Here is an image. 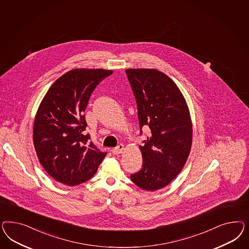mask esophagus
<instances>
[{"label":"esophagus","instance_id":"1","mask_svg":"<svg viewBox=\"0 0 249 249\" xmlns=\"http://www.w3.org/2000/svg\"><path fill=\"white\" fill-rule=\"evenodd\" d=\"M124 151V145L123 144H119L116 148H114L113 150H112V153L113 154H120V153H122Z\"/></svg>","mask_w":249,"mask_h":249}]
</instances>
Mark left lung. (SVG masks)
Listing matches in <instances>:
<instances>
[{"instance_id": "obj_1", "label": "left lung", "mask_w": 249, "mask_h": 249, "mask_svg": "<svg viewBox=\"0 0 249 249\" xmlns=\"http://www.w3.org/2000/svg\"><path fill=\"white\" fill-rule=\"evenodd\" d=\"M135 96L141 135L142 168L130 175L140 188L156 191L180 174L192 146L193 127L188 107L176 84L156 69H127Z\"/></svg>"}]
</instances>
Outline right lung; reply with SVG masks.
<instances>
[{
	"instance_id": "obj_1",
	"label": "right lung",
	"mask_w": 249,
	"mask_h": 249,
	"mask_svg": "<svg viewBox=\"0 0 249 249\" xmlns=\"http://www.w3.org/2000/svg\"><path fill=\"white\" fill-rule=\"evenodd\" d=\"M111 70L77 68L50 87L38 107L33 137L40 163L55 181L75 186L89 181L107 152L89 142L84 112L91 94Z\"/></svg>"
}]
</instances>
